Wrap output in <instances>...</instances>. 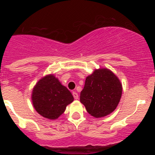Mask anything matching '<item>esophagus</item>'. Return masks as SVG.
Returning <instances> with one entry per match:
<instances>
[{
  "instance_id": "esophagus-1",
  "label": "esophagus",
  "mask_w": 155,
  "mask_h": 155,
  "mask_svg": "<svg viewBox=\"0 0 155 155\" xmlns=\"http://www.w3.org/2000/svg\"><path fill=\"white\" fill-rule=\"evenodd\" d=\"M73 96H74V99H76V100L79 98V95H78V94L76 92H73Z\"/></svg>"
}]
</instances>
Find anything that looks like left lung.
Listing matches in <instances>:
<instances>
[{
    "mask_svg": "<svg viewBox=\"0 0 155 155\" xmlns=\"http://www.w3.org/2000/svg\"><path fill=\"white\" fill-rule=\"evenodd\" d=\"M122 93V83L111 70L106 68L95 69L87 76L80 93V102L91 116L101 118L116 109Z\"/></svg>",
    "mask_w": 155,
    "mask_h": 155,
    "instance_id": "8db88e82",
    "label": "left lung"
}]
</instances>
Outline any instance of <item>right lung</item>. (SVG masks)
<instances>
[{
    "label": "right lung",
    "instance_id": "right-lung-1",
    "mask_svg": "<svg viewBox=\"0 0 155 155\" xmlns=\"http://www.w3.org/2000/svg\"><path fill=\"white\" fill-rule=\"evenodd\" d=\"M31 100L39 114L49 120H57L74 101V97L54 74H49L35 84Z\"/></svg>",
    "mask_w": 155,
    "mask_h": 155
}]
</instances>
